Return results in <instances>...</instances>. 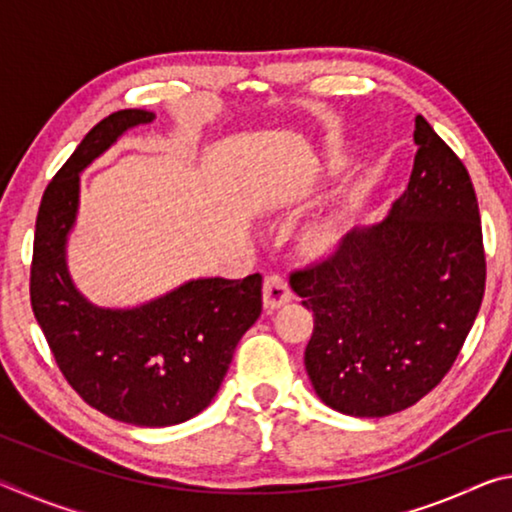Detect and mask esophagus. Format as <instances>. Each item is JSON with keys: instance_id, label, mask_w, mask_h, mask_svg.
Wrapping results in <instances>:
<instances>
[{"instance_id": "esophagus-1", "label": "esophagus", "mask_w": 512, "mask_h": 512, "mask_svg": "<svg viewBox=\"0 0 512 512\" xmlns=\"http://www.w3.org/2000/svg\"><path fill=\"white\" fill-rule=\"evenodd\" d=\"M291 300V287L287 282V277L282 273H268L264 277V305L268 309H275L284 305V302Z\"/></svg>"}]
</instances>
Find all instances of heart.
<instances>
[{
    "instance_id": "b5f03b06",
    "label": "heart",
    "mask_w": 512,
    "mask_h": 512,
    "mask_svg": "<svg viewBox=\"0 0 512 512\" xmlns=\"http://www.w3.org/2000/svg\"><path fill=\"white\" fill-rule=\"evenodd\" d=\"M327 237H329V228H327V225H323V228L316 230V241H327Z\"/></svg>"
}]
</instances>
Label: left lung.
I'll use <instances>...</instances> for the list:
<instances>
[{"mask_svg":"<svg viewBox=\"0 0 512 512\" xmlns=\"http://www.w3.org/2000/svg\"><path fill=\"white\" fill-rule=\"evenodd\" d=\"M409 189L391 216L291 271L314 311L305 368L320 400L357 418L409 409L454 366L479 314L485 250L461 158L422 115Z\"/></svg>","mask_w":512,"mask_h":512,"instance_id":"8db88e82","label":"left lung"}]
</instances>
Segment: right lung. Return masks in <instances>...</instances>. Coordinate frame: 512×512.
Instances as JSON below:
<instances>
[{
    "instance_id": "1",
    "label": "right lung",
    "mask_w": 512,
    "mask_h": 512,
    "mask_svg": "<svg viewBox=\"0 0 512 512\" xmlns=\"http://www.w3.org/2000/svg\"><path fill=\"white\" fill-rule=\"evenodd\" d=\"M149 110H117L83 137L42 194L31 259V307L67 384L92 409L137 427H169L201 413L262 311V275L194 280L151 305L92 307L74 289L65 239L79 203V171Z\"/></svg>"
}]
</instances>
